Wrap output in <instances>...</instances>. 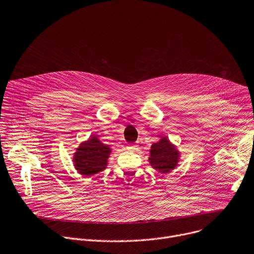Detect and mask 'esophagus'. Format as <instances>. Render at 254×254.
I'll list each match as a JSON object with an SVG mask.
<instances>
[{
    "label": "esophagus",
    "mask_w": 254,
    "mask_h": 254,
    "mask_svg": "<svg viewBox=\"0 0 254 254\" xmlns=\"http://www.w3.org/2000/svg\"><path fill=\"white\" fill-rule=\"evenodd\" d=\"M136 148H137V144H129V145H127V149L128 150H134Z\"/></svg>",
    "instance_id": "esophagus-1"
}]
</instances>
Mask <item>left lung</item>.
Returning <instances> with one entry per match:
<instances>
[{"mask_svg": "<svg viewBox=\"0 0 254 254\" xmlns=\"http://www.w3.org/2000/svg\"><path fill=\"white\" fill-rule=\"evenodd\" d=\"M149 152L148 162L150 166L162 174L171 173L178 166L180 152L168 137H162L160 141L152 143Z\"/></svg>", "mask_w": 254, "mask_h": 254, "instance_id": "left-lung-1", "label": "left lung"}]
</instances>
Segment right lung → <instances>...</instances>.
I'll return each mask as SVG.
<instances>
[{
    "mask_svg": "<svg viewBox=\"0 0 254 254\" xmlns=\"http://www.w3.org/2000/svg\"><path fill=\"white\" fill-rule=\"evenodd\" d=\"M112 152L110 145L103 143L94 135L81 142L73 155V164L77 172L84 177H90L104 171Z\"/></svg>",
    "mask_w": 254,
    "mask_h": 254,
    "instance_id": "1",
    "label": "right lung"
}]
</instances>
